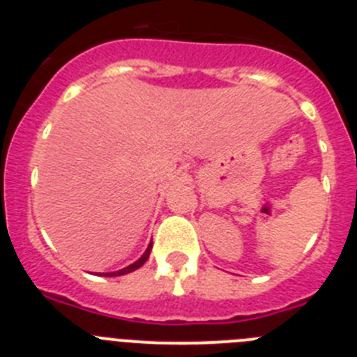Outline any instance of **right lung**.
Instances as JSON below:
<instances>
[{
  "label": "right lung",
  "instance_id": "1",
  "mask_svg": "<svg viewBox=\"0 0 357 357\" xmlns=\"http://www.w3.org/2000/svg\"><path fill=\"white\" fill-rule=\"evenodd\" d=\"M150 250H151V243H150V247L146 248V252H144V254L141 255V259H137V261H135L134 264H130V266L123 268V270H119V272H114V273H107V275H109V277H116V275H125V273H130V272H134V270H137V268H141V266H143L144 263H146L148 255H150Z\"/></svg>",
  "mask_w": 357,
  "mask_h": 357
}]
</instances>
